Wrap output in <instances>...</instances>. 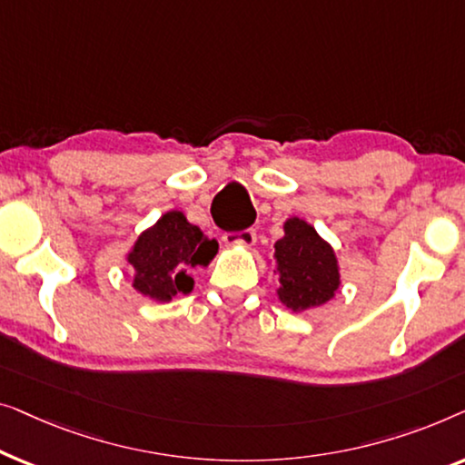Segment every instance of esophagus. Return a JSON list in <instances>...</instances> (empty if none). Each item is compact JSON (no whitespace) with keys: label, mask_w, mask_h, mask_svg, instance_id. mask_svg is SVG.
Returning <instances> with one entry per match:
<instances>
[{"label":"esophagus","mask_w":465,"mask_h":465,"mask_svg":"<svg viewBox=\"0 0 465 465\" xmlns=\"http://www.w3.org/2000/svg\"><path fill=\"white\" fill-rule=\"evenodd\" d=\"M254 240H257V232H254L252 227H246V230H242V232H225L223 233V242L227 246L248 248L254 244Z\"/></svg>","instance_id":"34e87169"}]
</instances>
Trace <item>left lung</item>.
I'll return each mask as SVG.
<instances>
[{"label": "left lung", "mask_w": 465, "mask_h": 465, "mask_svg": "<svg viewBox=\"0 0 465 465\" xmlns=\"http://www.w3.org/2000/svg\"><path fill=\"white\" fill-rule=\"evenodd\" d=\"M280 301L292 312L310 310L335 297L339 267L332 248L301 219L284 223V238L276 242Z\"/></svg>", "instance_id": "1"}]
</instances>
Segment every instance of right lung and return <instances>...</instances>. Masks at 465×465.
<instances>
[{
    "label": "right lung",
    "mask_w": 465,
    "mask_h": 465,
    "mask_svg": "<svg viewBox=\"0 0 465 465\" xmlns=\"http://www.w3.org/2000/svg\"><path fill=\"white\" fill-rule=\"evenodd\" d=\"M217 240H208L185 214L170 211L152 230L143 232L128 254L134 270V289L155 301H170L193 289L189 270L208 265L217 254Z\"/></svg>",
    "instance_id": "right-lung-1"
}]
</instances>
